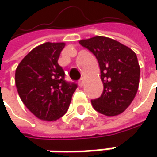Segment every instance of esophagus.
<instances>
[{"mask_svg":"<svg viewBox=\"0 0 157 157\" xmlns=\"http://www.w3.org/2000/svg\"><path fill=\"white\" fill-rule=\"evenodd\" d=\"M84 79L83 78H81L80 80H79V82H78V84H79V86L80 87H82V86H83V84H84Z\"/></svg>","mask_w":157,"mask_h":157,"instance_id":"1","label":"esophagus"}]
</instances>
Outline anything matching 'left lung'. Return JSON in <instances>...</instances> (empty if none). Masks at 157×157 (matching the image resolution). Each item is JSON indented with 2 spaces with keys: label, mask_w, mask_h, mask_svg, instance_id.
Segmentation results:
<instances>
[{
  "label": "left lung",
  "mask_w": 157,
  "mask_h": 157,
  "mask_svg": "<svg viewBox=\"0 0 157 157\" xmlns=\"http://www.w3.org/2000/svg\"><path fill=\"white\" fill-rule=\"evenodd\" d=\"M79 44L92 52L100 66L104 91L92 100V105L107 116L122 113L133 102L139 85L140 67L136 54L119 42L104 36L81 40Z\"/></svg>",
  "instance_id": "obj_1"
}]
</instances>
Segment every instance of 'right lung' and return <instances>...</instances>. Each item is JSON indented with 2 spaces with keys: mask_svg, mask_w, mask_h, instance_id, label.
I'll return each instance as SVG.
<instances>
[{
  "mask_svg": "<svg viewBox=\"0 0 157 157\" xmlns=\"http://www.w3.org/2000/svg\"><path fill=\"white\" fill-rule=\"evenodd\" d=\"M63 43H45L33 49L19 63L15 72L18 94L36 117L44 121L61 118L68 110L75 82L64 80L58 64Z\"/></svg>",
  "mask_w": 157,
  "mask_h": 157,
  "instance_id": "add662e5",
  "label": "right lung"
}]
</instances>
